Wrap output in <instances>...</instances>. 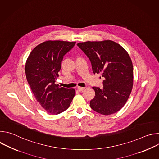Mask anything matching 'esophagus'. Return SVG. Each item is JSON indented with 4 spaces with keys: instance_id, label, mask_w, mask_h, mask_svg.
Returning a JSON list of instances; mask_svg holds the SVG:
<instances>
[{
    "instance_id": "34e87169",
    "label": "esophagus",
    "mask_w": 159,
    "mask_h": 159,
    "mask_svg": "<svg viewBox=\"0 0 159 159\" xmlns=\"http://www.w3.org/2000/svg\"><path fill=\"white\" fill-rule=\"evenodd\" d=\"M84 87H78L77 88V89L79 90V92H81V91H82V90H84Z\"/></svg>"
}]
</instances>
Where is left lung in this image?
I'll return each mask as SVG.
<instances>
[{"mask_svg":"<svg viewBox=\"0 0 159 159\" xmlns=\"http://www.w3.org/2000/svg\"><path fill=\"white\" fill-rule=\"evenodd\" d=\"M77 46L91 63L94 74H102L103 87H94L95 96L90 106L96 112L109 115L120 111L132 90L133 69L126 51L115 41H86Z\"/></svg>","mask_w":159,"mask_h":159,"instance_id":"left-lung-1","label":"left lung"}]
</instances>
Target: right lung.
Masks as SVG:
<instances>
[{
	"label": "right lung",
	"instance_id": "add662e5",
	"mask_svg": "<svg viewBox=\"0 0 159 159\" xmlns=\"http://www.w3.org/2000/svg\"><path fill=\"white\" fill-rule=\"evenodd\" d=\"M75 43L44 41L32 50L27 59L25 72L28 84L37 101L49 114L58 115L67 109L75 94L74 89L55 84L63 57Z\"/></svg>",
	"mask_w": 159,
	"mask_h": 159
}]
</instances>
